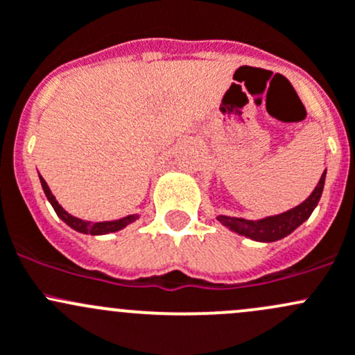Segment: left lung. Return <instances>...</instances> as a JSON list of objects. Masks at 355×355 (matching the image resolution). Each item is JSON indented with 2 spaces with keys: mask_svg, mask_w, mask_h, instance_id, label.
I'll use <instances>...</instances> for the list:
<instances>
[{
  "mask_svg": "<svg viewBox=\"0 0 355 355\" xmlns=\"http://www.w3.org/2000/svg\"><path fill=\"white\" fill-rule=\"evenodd\" d=\"M324 178H327V171L321 174L320 182L316 184L314 191L309 195L308 200H304L301 205L294 207L292 210L284 211V214L273 215V217H265L261 220H246V218H237V217H227V215H218V222L225 225L231 231L246 236L253 241H259V243H273L282 237H286L292 231L299 227L302 222L309 218L313 210L316 208L318 202L321 198L324 186Z\"/></svg>",
  "mask_w": 355,
  "mask_h": 355,
  "instance_id": "obj_1",
  "label": "left lung"
}]
</instances>
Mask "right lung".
<instances>
[{"instance_id":"obj_1","label":"right lung","mask_w":355,"mask_h":355,"mask_svg":"<svg viewBox=\"0 0 355 355\" xmlns=\"http://www.w3.org/2000/svg\"><path fill=\"white\" fill-rule=\"evenodd\" d=\"M41 178V184H42V189L44 193H46L47 200H49V203L53 205L54 211L58 214V217L61 218V220L64 222V224H68L69 227L75 229V231L78 232H83V234H92V236H98V234H109V232H116V231H121L123 227H126L128 224H131V222H135L138 218V215H128V217L124 218H119V220H111V222H87V220H82V218H76L73 217V215H69L67 210H63V207H61L60 203H58V200L54 198V195L51 193L49 186H47V182L44 181L42 176Z\"/></svg>"}]
</instances>
